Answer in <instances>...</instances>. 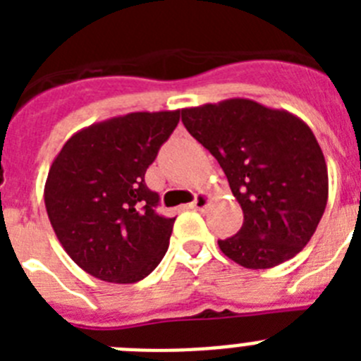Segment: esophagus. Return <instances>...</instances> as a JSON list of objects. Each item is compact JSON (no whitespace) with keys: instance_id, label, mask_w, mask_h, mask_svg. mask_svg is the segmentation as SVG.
Listing matches in <instances>:
<instances>
[{"instance_id":"34e87169","label":"esophagus","mask_w":361,"mask_h":361,"mask_svg":"<svg viewBox=\"0 0 361 361\" xmlns=\"http://www.w3.org/2000/svg\"><path fill=\"white\" fill-rule=\"evenodd\" d=\"M209 202H212V195L209 193H199L197 195V199L193 200V204H191V208L199 209V212H202V209H206L209 206Z\"/></svg>"}]
</instances>
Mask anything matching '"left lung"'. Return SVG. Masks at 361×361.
Instances as JSON below:
<instances>
[{
	"mask_svg": "<svg viewBox=\"0 0 361 361\" xmlns=\"http://www.w3.org/2000/svg\"><path fill=\"white\" fill-rule=\"evenodd\" d=\"M183 123L219 161L244 213L220 251L247 269H269L304 250L329 197L324 152L307 124L244 97L183 108Z\"/></svg>",
	"mask_w": 361,
	"mask_h": 361,
	"instance_id": "8db88e82",
	"label": "left lung"
}]
</instances>
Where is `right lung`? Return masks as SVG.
<instances>
[{"label":"right lung","mask_w":361,"mask_h":361,"mask_svg":"<svg viewBox=\"0 0 361 361\" xmlns=\"http://www.w3.org/2000/svg\"><path fill=\"white\" fill-rule=\"evenodd\" d=\"M180 110L132 111L73 133L44 183V208L63 250L88 275L111 283L148 276L170 245L175 219L155 213L148 166Z\"/></svg>","instance_id":"add662e5"}]
</instances>
